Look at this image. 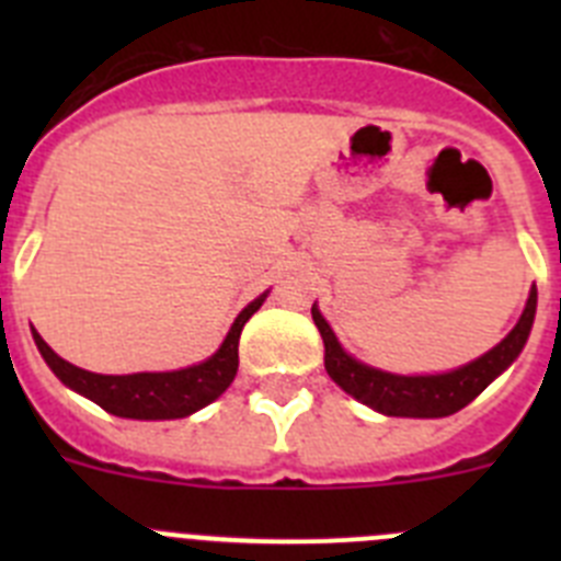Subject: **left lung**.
Instances as JSON below:
<instances>
[{"label": "left lung", "mask_w": 561, "mask_h": 561, "mask_svg": "<svg viewBox=\"0 0 561 561\" xmlns=\"http://www.w3.org/2000/svg\"><path fill=\"white\" fill-rule=\"evenodd\" d=\"M534 314H537V289H531V295H528V304H525L523 317L512 329V334L480 359L438 376H396L368 368V365H362L354 356L345 354L323 314L317 311V306H311L314 325L323 336L325 370H329L331 379L345 393L359 399L362 404H368L385 415H404V419H440V415L458 413L469 401L478 399L519 356L525 340L531 334Z\"/></svg>", "instance_id": "1"}]
</instances>
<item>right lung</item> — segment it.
<instances>
[{"label": "right lung", "mask_w": 561, "mask_h": 561, "mask_svg": "<svg viewBox=\"0 0 561 561\" xmlns=\"http://www.w3.org/2000/svg\"><path fill=\"white\" fill-rule=\"evenodd\" d=\"M261 295L252 300L241 314L236 317L230 334L221 342V348L207 362H199L193 368L171 370V374H128V376H103L89 374V370L69 365L67 359L49 348L47 342L33 331L38 351L47 362L53 374L72 388L76 393L87 396L95 404H101L106 413L121 415V419H142V421H160V419H185L196 413L213 399H219L230 381L236 379L238 370V336L244 323L261 309L264 304Z\"/></svg>", "instance_id": "1"}]
</instances>
